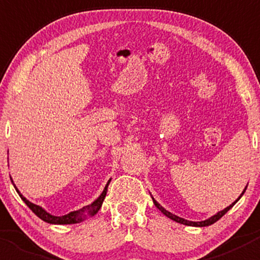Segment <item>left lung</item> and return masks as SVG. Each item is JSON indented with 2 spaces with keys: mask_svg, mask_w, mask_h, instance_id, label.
Here are the masks:
<instances>
[{
  "mask_svg": "<svg viewBox=\"0 0 260 260\" xmlns=\"http://www.w3.org/2000/svg\"><path fill=\"white\" fill-rule=\"evenodd\" d=\"M245 190H246V187L244 188V191H243V193L245 192ZM242 193V195H243ZM240 195V196H242ZM240 199V198H239ZM239 199H238V200H239ZM152 200H153V204L154 205H156V208L158 209V210H161V212H164L165 215H166L167 217H170V219L171 220H174V221H176V222H180V224H183V225H190V226H209V225H211V224H214V222H216L217 220L219 219H221L222 216H224L225 214H226L228 211L230 210V209L233 208V206L235 205V203H237V201H234V203L232 204V205L230 206H228V208H225L224 210H221V211H219L217 212L216 215H214V216H211L210 219H208V220H204V221H188V220H185V219H182V217H179V216H176V215H172L171 212H169L167 210H165L164 208H162V206H159V204L157 203L156 200H154L153 198H152Z\"/></svg>",
  "mask_w": 260,
  "mask_h": 260,
  "instance_id": "8db88e82",
  "label": "left lung"
}]
</instances>
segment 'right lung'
Returning <instances> with one entry per match:
<instances>
[{
    "mask_svg": "<svg viewBox=\"0 0 260 260\" xmlns=\"http://www.w3.org/2000/svg\"><path fill=\"white\" fill-rule=\"evenodd\" d=\"M109 182H111V180L108 181L107 186L104 187L102 195L99 196V198L96 199V200L94 201L93 204H90V205H88V206H85V208L80 209V210L73 211V212H70V214L64 215V216H54V215H50L49 212H46L43 208H40V206L35 205V204H32V203H30L28 200H26V199L23 198V196L21 195L20 192H18L17 188H16V191L18 192V195H20V198L23 200V203H25L26 205H27L28 208L31 209V211H32L34 214L36 215V216L40 217L41 220H44V221L50 222V224H77V222H79V221H81V220H83V217H84L83 214L85 211L88 212L89 215H94V214H96V212L99 211V209L102 208V204H103L104 198H106V195H107V190H108Z\"/></svg>",
    "mask_w": 260,
    "mask_h": 260,
    "instance_id": "right-lung-1",
    "label": "right lung"
}]
</instances>
